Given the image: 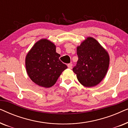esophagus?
Instances as JSON below:
<instances>
[{"label": "esophagus", "instance_id": "1", "mask_svg": "<svg viewBox=\"0 0 128 128\" xmlns=\"http://www.w3.org/2000/svg\"><path fill=\"white\" fill-rule=\"evenodd\" d=\"M72 64H68V67L69 68V69H72Z\"/></svg>", "mask_w": 128, "mask_h": 128}]
</instances>
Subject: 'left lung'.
Listing matches in <instances>:
<instances>
[{"instance_id":"obj_1","label":"left lung","mask_w":128,"mask_h":128,"mask_svg":"<svg viewBox=\"0 0 128 128\" xmlns=\"http://www.w3.org/2000/svg\"><path fill=\"white\" fill-rule=\"evenodd\" d=\"M78 60L73 68L78 82L84 86L93 87L100 83L110 64L108 52L97 40L88 37L77 48Z\"/></svg>"}]
</instances>
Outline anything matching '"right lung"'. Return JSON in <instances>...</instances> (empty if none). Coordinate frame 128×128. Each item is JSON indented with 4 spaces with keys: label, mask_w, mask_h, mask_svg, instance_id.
Instances as JSON below:
<instances>
[{
    "label": "right lung",
    "mask_w": 128,
    "mask_h": 128,
    "mask_svg": "<svg viewBox=\"0 0 128 128\" xmlns=\"http://www.w3.org/2000/svg\"><path fill=\"white\" fill-rule=\"evenodd\" d=\"M60 56L53 43L46 39L40 40L26 56V70L30 78L40 86L52 87L68 68L60 60Z\"/></svg>",
    "instance_id": "obj_1"
}]
</instances>
